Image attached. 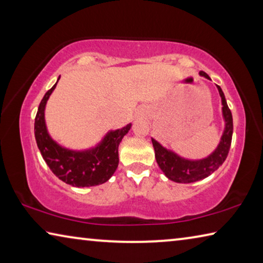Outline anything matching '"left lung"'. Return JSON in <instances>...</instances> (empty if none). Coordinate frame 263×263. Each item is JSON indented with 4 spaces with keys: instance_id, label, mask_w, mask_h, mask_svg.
I'll return each instance as SVG.
<instances>
[{
    "instance_id": "8db88e82",
    "label": "left lung",
    "mask_w": 263,
    "mask_h": 263,
    "mask_svg": "<svg viewBox=\"0 0 263 263\" xmlns=\"http://www.w3.org/2000/svg\"><path fill=\"white\" fill-rule=\"evenodd\" d=\"M199 74L205 77L206 79H210L206 73L201 72ZM217 88L221 97L222 115H224L226 126L219 145H218L217 149L210 157L203 160H198V161H190V160L177 157L176 154L171 152V151H167L162 147L157 140L152 139L153 147L155 151V159H157L159 167L161 168V171L169 180L179 182V183H191V182L205 179L209 175H211L216 169L219 168V166H221L222 162L225 161V159L228 158L231 141H232L233 118L229 105L226 103L224 92H222L219 86H217Z\"/></svg>"
}]
</instances>
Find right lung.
I'll list each match as a JSON object with an SVG mask.
<instances>
[{
  "instance_id": "right-lung-1",
  "label": "right lung",
  "mask_w": 263,
  "mask_h": 263,
  "mask_svg": "<svg viewBox=\"0 0 263 263\" xmlns=\"http://www.w3.org/2000/svg\"><path fill=\"white\" fill-rule=\"evenodd\" d=\"M57 83L44 95L34 118V137L42 157L53 174L67 184L91 186L104 183L118 167L119 142L130 130L131 124H127L121 130L108 133L102 144L94 149L75 152L61 147L48 136L44 118L46 102Z\"/></svg>"
}]
</instances>
